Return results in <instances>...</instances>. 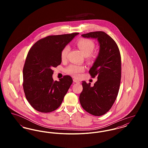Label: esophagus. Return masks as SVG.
Here are the masks:
<instances>
[{"instance_id":"obj_1","label":"esophagus","mask_w":148,"mask_h":148,"mask_svg":"<svg viewBox=\"0 0 148 148\" xmlns=\"http://www.w3.org/2000/svg\"><path fill=\"white\" fill-rule=\"evenodd\" d=\"M73 82H74V83H80V82L77 80V79H75V78H74L73 79Z\"/></svg>"}]
</instances>
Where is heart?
Segmentation results:
<instances>
[{
  "mask_svg": "<svg viewBox=\"0 0 148 148\" xmlns=\"http://www.w3.org/2000/svg\"><path fill=\"white\" fill-rule=\"evenodd\" d=\"M77 45L85 57L90 56L95 49V43L92 40L88 39L79 40L77 42ZM70 47L69 45H66L64 47L61 52V58L63 60L66 59ZM84 71V66L75 64L70 65L65 69L67 74L76 77H79L80 74Z\"/></svg>",
  "mask_w": 148,
  "mask_h": 148,
  "instance_id": "heart-1",
  "label": "heart"
}]
</instances>
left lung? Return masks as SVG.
Instances as JSON below:
<instances>
[{
	"mask_svg": "<svg viewBox=\"0 0 148 148\" xmlns=\"http://www.w3.org/2000/svg\"><path fill=\"white\" fill-rule=\"evenodd\" d=\"M87 38L97 39L99 51L89 71L92 77L98 80L92 86L82 82L83 91L79 101L86 112L95 116L107 113L115 102L121 80V56L115 42L104 32H90L82 35Z\"/></svg>",
	"mask_w": 148,
	"mask_h": 148,
	"instance_id": "left-lung-1",
	"label": "left lung"
}]
</instances>
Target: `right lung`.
I'll use <instances>...</instances> for the list:
<instances>
[{"label":"right lung","mask_w":148,"mask_h":148,"mask_svg":"<svg viewBox=\"0 0 148 148\" xmlns=\"http://www.w3.org/2000/svg\"><path fill=\"white\" fill-rule=\"evenodd\" d=\"M79 33L50 35L40 39L29 50L23 68V89L36 110L49 113L58 109L73 83L69 75L54 81L53 71L62 63L61 52Z\"/></svg>","instance_id":"obj_1"}]
</instances>
